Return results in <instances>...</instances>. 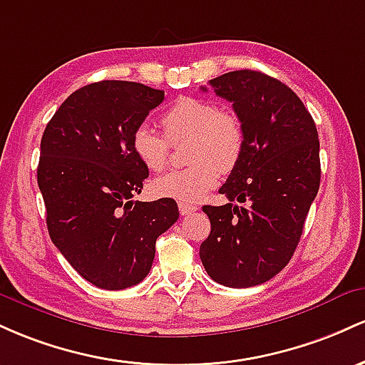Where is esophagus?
<instances>
[{
    "label": "esophagus",
    "instance_id": "34e87169",
    "mask_svg": "<svg viewBox=\"0 0 365 365\" xmlns=\"http://www.w3.org/2000/svg\"><path fill=\"white\" fill-rule=\"evenodd\" d=\"M179 212H181V215H190L193 214V212H196V207L186 202H179Z\"/></svg>",
    "mask_w": 365,
    "mask_h": 365
}]
</instances>
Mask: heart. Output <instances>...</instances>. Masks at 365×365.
Returning a JSON list of instances; mask_svg holds the SVG:
<instances>
[{
  "label": "heart",
  "instance_id": "heart-1",
  "mask_svg": "<svg viewBox=\"0 0 365 365\" xmlns=\"http://www.w3.org/2000/svg\"><path fill=\"white\" fill-rule=\"evenodd\" d=\"M160 124L165 138L148 124L134 129L130 148L138 160L148 170H162L169 157V141L190 138L186 158L193 162L151 182V191L160 198L198 202L217 186L220 170H231L243 153L245 130L240 118L214 101L179 98L162 113Z\"/></svg>",
  "mask_w": 365,
  "mask_h": 365
}]
</instances>
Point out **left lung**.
Returning a JSON list of instances; mask_svg holds the SVG:
<instances>
[{
	"label": "left lung",
	"instance_id": "left-lung-1",
	"mask_svg": "<svg viewBox=\"0 0 365 365\" xmlns=\"http://www.w3.org/2000/svg\"><path fill=\"white\" fill-rule=\"evenodd\" d=\"M210 86L232 103L245 146L219 190L229 203L203 207L212 229L200 259L219 284L250 288L272 279L297 250L321 184L319 136L300 98L274 77L235 71Z\"/></svg>",
	"mask_w": 365,
	"mask_h": 365
}]
</instances>
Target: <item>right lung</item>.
Instances as JSON below:
<instances>
[{
    "instance_id": "obj_1",
    "label": "right lung",
    "mask_w": 365,
    "mask_h": 365,
    "mask_svg": "<svg viewBox=\"0 0 365 365\" xmlns=\"http://www.w3.org/2000/svg\"><path fill=\"white\" fill-rule=\"evenodd\" d=\"M165 98L129 81L73 91L41 139L38 184L51 241L86 281L124 289L148 276L157 237L179 219L172 198L133 202L148 169L130 148L134 129Z\"/></svg>"
}]
</instances>
